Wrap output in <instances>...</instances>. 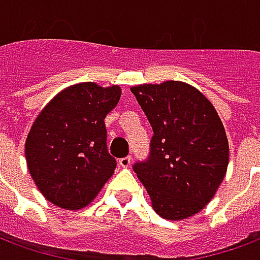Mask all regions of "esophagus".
<instances>
[{"label":"esophagus","instance_id":"1","mask_svg":"<svg viewBox=\"0 0 260 260\" xmlns=\"http://www.w3.org/2000/svg\"><path fill=\"white\" fill-rule=\"evenodd\" d=\"M131 161H132V158H131V156H126V157L119 158L118 164H119V166H121V167H124V169H126V167H129V166H131Z\"/></svg>","mask_w":260,"mask_h":260}]
</instances>
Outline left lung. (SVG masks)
Listing matches in <instances>:
<instances>
[{"instance_id":"left-lung-1","label":"left lung","mask_w":260,"mask_h":260,"mask_svg":"<svg viewBox=\"0 0 260 260\" xmlns=\"http://www.w3.org/2000/svg\"><path fill=\"white\" fill-rule=\"evenodd\" d=\"M153 128L150 153L134 171L166 220H184L212 201L230 157L223 122L213 104L193 86L167 80L134 86Z\"/></svg>"}]
</instances>
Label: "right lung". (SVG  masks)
Masks as SVG:
<instances>
[{"instance_id": "right-lung-1", "label": "right lung", "mask_w": 260, "mask_h": 260, "mask_svg": "<svg viewBox=\"0 0 260 260\" xmlns=\"http://www.w3.org/2000/svg\"><path fill=\"white\" fill-rule=\"evenodd\" d=\"M121 89L93 82L59 91L33 122L26 138L27 169L43 196L55 206H87L117 167L107 150L104 118Z\"/></svg>"}]
</instances>
